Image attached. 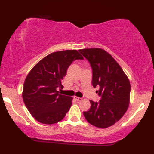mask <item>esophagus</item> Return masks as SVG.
Returning a JSON list of instances; mask_svg holds the SVG:
<instances>
[{
    "label": "esophagus",
    "instance_id": "obj_1",
    "mask_svg": "<svg viewBox=\"0 0 154 154\" xmlns=\"http://www.w3.org/2000/svg\"><path fill=\"white\" fill-rule=\"evenodd\" d=\"M74 99L75 100H76L77 101H80V100H82V98H79V97H77V96H75L74 97Z\"/></svg>",
    "mask_w": 154,
    "mask_h": 154
}]
</instances>
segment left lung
Returning <instances> with one entry per match:
<instances>
[{
  "instance_id": "obj_1",
  "label": "left lung",
  "mask_w": 154,
  "mask_h": 154,
  "mask_svg": "<svg viewBox=\"0 0 154 154\" xmlns=\"http://www.w3.org/2000/svg\"><path fill=\"white\" fill-rule=\"evenodd\" d=\"M92 68V85L97 86L99 102L90 100L84 112L86 121L94 126L106 128L121 119L129 105L131 84L122 68L107 51L100 48L79 50Z\"/></svg>"
}]
</instances>
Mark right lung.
I'll list each match as a JSON object with an SVG mask.
<instances>
[{
	"instance_id": "right-lung-1",
	"label": "right lung",
	"mask_w": 154,
	"mask_h": 154,
	"mask_svg": "<svg viewBox=\"0 0 154 154\" xmlns=\"http://www.w3.org/2000/svg\"><path fill=\"white\" fill-rule=\"evenodd\" d=\"M84 59L77 50L56 51L45 56L30 71L23 84L26 107L39 122L54 124L62 120L72 105V98L59 94L62 80L70 64Z\"/></svg>"
}]
</instances>
